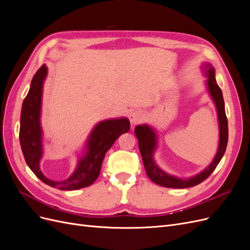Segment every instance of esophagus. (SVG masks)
I'll use <instances>...</instances> for the list:
<instances>
[{
  "label": "esophagus",
  "mask_w": 250,
  "mask_h": 250,
  "mask_svg": "<svg viewBox=\"0 0 250 250\" xmlns=\"http://www.w3.org/2000/svg\"><path fill=\"white\" fill-rule=\"evenodd\" d=\"M143 118H144V115H143V112L141 110L131 111L130 115H129V121H130V123L132 125L140 123L141 121L143 120Z\"/></svg>",
  "instance_id": "esophagus-1"
}]
</instances>
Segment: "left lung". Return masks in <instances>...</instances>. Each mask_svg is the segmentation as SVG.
Masks as SVG:
<instances>
[{"instance_id":"1","label":"left lung","mask_w":250,"mask_h":250,"mask_svg":"<svg viewBox=\"0 0 250 250\" xmlns=\"http://www.w3.org/2000/svg\"><path fill=\"white\" fill-rule=\"evenodd\" d=\"M207 65V84L208 87L209 95L213 98V100L216 104L219 121V129H220V134H219V147L214 157V161L208 165V167H207L202 172H200L197 175H195L193 177L181 179L175 176H172L170 174L164 172L155 164L153 153L157 146L156 133L154 132L152 128L148 125H139L135 127L134 132L139 140V148L142 154L144 167H145L148 177L157 185L173 188H185L197 186L200 183H202L203 180H206L210 174L213 173L218 164L220 163L221 158L225 152L229 141V124L228 118H226L225 115L222 90L217 84V81L215 78V69L210 64Z\"/></svg>"}]
</instances>
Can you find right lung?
<instances>
[{"mask_svg": "<svg viewBox=\"0 0 250 250\" xmlns=\"http://www.w3.org/2000/svg\"><path fill=\"white\" fill-rule=\"evenodd\" d=\"M47 76V66L42 65L31 81L29 92L22 102L21 112L20 142L22 154L29 168L46 185L59 190H78L95 183L100 174L102 162L107 150L121 134L129 131L130 123L126 118L105 120L98 123L93 129L86 144V151L78 161L76 170L72 175L62 181L47 178L40 169L42 156L41 107L43 80Z\"/></svg>", "mask_w": 250, "mask_h": 250, "instance_id": "right-lung-1", "label": "right lung"}]
</instances>
